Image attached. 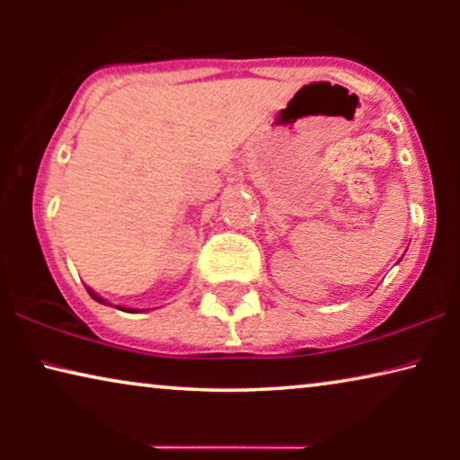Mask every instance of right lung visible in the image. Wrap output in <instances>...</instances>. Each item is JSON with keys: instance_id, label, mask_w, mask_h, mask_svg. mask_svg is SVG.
<instances>
[{"instance_id": "1", "label": "right lung", "mask_w": 460, "mask_h": 460, "mask_svg": "<svg viewBox=\"0 0 460 460\" xmlns=\"http://www.w3.org/2000/svg\"><path fill=\"white\" fill-rule=\"evenodd\" d=\"M85 288H87V293H90V295H92V299H96V301H98V304L111 305V304H109V301H106L104 297H100V295H98V293H93L90 287H85ZM117 310H123V312H131V314H134V312H140V310H136V307H125V305H117Z\"/></svg>"}]
</instances>
